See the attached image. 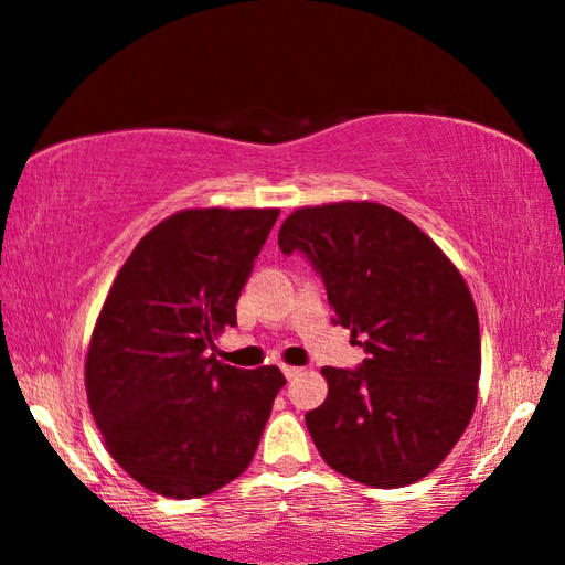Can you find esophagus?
Listing matches in <instances>:
<instances>
[{
  "label": "esophagus",
  "mask_w": 565,
  "mask_h": 565,
  "mask_svg": "<svg viewBox=\"0 0 565 565\" xmlns=\"http://www.w3.org/2000/svg\"><path fill=\"white\" fill-rule=\"evenodd\" d=\"M281 371H284V376L286 379H297L299 376V373H301V369H297V365H281Z\"/></svg>",
  "instance_id": "esophagus-1"
}]
</instances>
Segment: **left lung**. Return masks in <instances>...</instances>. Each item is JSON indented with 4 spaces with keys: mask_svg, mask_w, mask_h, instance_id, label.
I'll return each instance as SVG.
<instances>
[{
    "mask_svg": "<svg viewBox=\"0 0 565 565\" xmlns=\"http://www.w3.org/2000/svg\"><path fill=\"white\" fill-rule=\"evenodd\" d=\"M322 276L332 322L363 348L359 369L324 365L328 399L307 430L348 479L399 489L438 468L471 423L481 373L479 315L445 253L392 206H305L279 230Z\"/></svg>",
    "mask_w": 565,
    "mask_h": 565,
    "instance_id": "8db88e82",
    "label": "left lung"
}]
</instances>
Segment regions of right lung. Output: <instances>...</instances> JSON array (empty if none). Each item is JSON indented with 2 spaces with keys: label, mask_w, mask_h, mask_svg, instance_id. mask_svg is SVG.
Masks as SVG:
<instances>
[{
  "label": "right lung",
  "mask_w": 565,
  "mask_h": 565,
  "mask_svg": "<svg viewBox=\"0 0 565 565\" xmlns=\"http://www.w3.org/2000/svg\"><path fill=\"white\" fill-rule=\"evenodd\" d=\"M279 210H184L135 245L86 355V396L109 456L171 499L204 497L250 466L279 388L276 365L210 353Z\"/></svg>",
  "instance_id": "obj_1"
}]
</instances>
